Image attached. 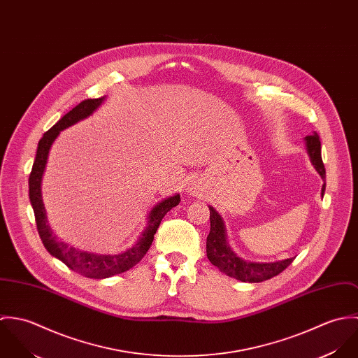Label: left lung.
I'll use <instances>...</instances> for the list:
<instances>
[{
	"mask_svg": "<svg viewBox=\"0 0 358 358\" xmlns=\"http://www.w3.org/2000/svg\"><path fill=\"white\" fill-rule=\"evenodd\" d=\"M307 152L310 154L311 162L318 171V173L325 178V166L321 158V142L317 136H306ZM325 192V185L322 186V196ZM209 220H210V231L206 237V255L213 266H216L224 274L244 281V282H262L268 278L275 277L281 271H284L295 257H289L285 260L274 262V263H252L245 262L234 255L230 247L226 243L224 226L217 215V212L209 206Z\"/></svg>",
	"mask_w": 358,
	"mask_h": 358,
	"instance_id": "obj_1",
	"label": "left lung"
}]
</instances>
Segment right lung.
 <instances>
[{"mask_svg": "<svg viewBox=\"0 0 358 358\" xmlns=\"http://www.w3.org/2000/svg\"><path fill=\"white\" fill-rule=\"evenodd\" d=\"M103 99L104 96L96 98V99H85L78 103L74 108H71L67 114H64L50 131L44 134V136L38 142L36 159L29 178V197H30L31 206L34 209L37 230L43 240L44 247L51 255L62 260L67 267H70L76 273L85 275L88 278H107L114 274L124 273L132 268L136 263H139L142 257L149 251L153 243L154 234L162 217L166 215L168 210H171L180 201V196L176 194L155 205L149 215L148 227L145 229L143 234L139 237L138 243L128 251L118 255H95V254L78 251L56 240V237L52 234L50 224L47 223L45 208L41 197V180H43L45 165H47L48 153L53 141L57 138L60 131L91 115L101 106Z\"/></svg>", "mask_w": 358, "mask_h": 358, "instance_id": "1", "label": "right lung"}]
</instances>
